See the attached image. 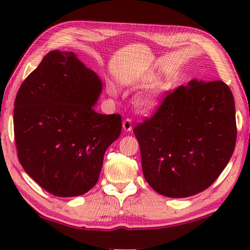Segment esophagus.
Returning a JSON list of instances; mask_svg holds the SVG:
<instances>
[{
	"label": "esophagus",
	"instance_id": "esophagus-1",
	"mask_svg": "<svg viewBox=\"0 0 250 250\" xmlns=\"http://www.w3.org/2000/svg\"><path fill=\"white\" fill-rule=\"evenodd\" d=\"M122 128L125 131V132H130L132 130V122H131L130 119H125L122 122Z\"/></svg>",
	"mask_w": 250,
	"mask_h": 250
}]
</instances>
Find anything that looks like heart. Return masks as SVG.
I'll return each mask as SVG.
<instances>
[{
  "label": "heart",
  "mask_w": 250,
  "mask_h": 250,
  "mask_svg": "<svg viewBox=\"0 0 250 250\" xmlns=\"http://www.w3.org/2000/svg\"><path fill=\"white\" fill-rule=\"evenodd\" d=\"M146 82L151 81V78L145 80ZM166 89V84L162 83L161 85H158L157 87L154 88L151 92H148L146 94H143L141 95V96L137 97L135 99V107L138 108V109L141 112H144V113H149L154 111L157 108V106L160 105V99L162 96V93L164 92ZM108 92L111 95V96H117V89L115 86H110L109 89H108Z\"/></svg>",
  "instance_id": "obj_1"
}]
</instances>
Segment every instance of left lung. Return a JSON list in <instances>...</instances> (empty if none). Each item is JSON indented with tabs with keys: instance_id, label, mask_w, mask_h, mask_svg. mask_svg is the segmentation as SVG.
<instances>
[{
	"instance_id": "left-lung-1",
	"label": "left lung",
	"mask_w": 250,
	"mask_h": 250,
	"mask_svg": "<svg viewBox=\"0 0 250 250\" xmlns=\"http://www.w3.org/2000/svg\"><path fill=\"white\" fill-rule=\"evenodd\" d=\"M147 184L162 196L187 198L214 183L236 143L233 94L222 81L193 79L135 126Z\"/></svg>"
}]
</instances>
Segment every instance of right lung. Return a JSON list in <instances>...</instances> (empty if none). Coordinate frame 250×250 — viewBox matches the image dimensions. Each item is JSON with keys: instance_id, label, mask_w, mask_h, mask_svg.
I'll list each match as a JSON object with an SVG mask.
<instances>
[{"instance_id": "add662e5", "label": "right lung", "mask_w": 250, "mask_h": 250, "mask_svg": "<svg viewBox=\"0 0 250 250\" xmlns=\"http://www.w3.org/2000/svg\"><path fill=\"white\" fill-rule=\"evenodd\" d=\"M103 83L74 52L53 50L18 89L17 155L24 170L53 196L78 197L98 181L104 155L121 133L120 115L94 110Z\"/></svg>"}]
</instances>
